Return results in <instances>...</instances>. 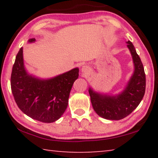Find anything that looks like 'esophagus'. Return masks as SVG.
Wrapping results in <instances>:
<instances>
[{"instance_id": "obj_1", "label": "esophagus", "mask_w": 158, "mask_h": 158, "mask_svg": "<svg viewBox=\"0 0 158 158\" xmlns=\"http://www.w3.org/2000/svg\"><path fill=\"white\" fill-rule=\"evenodd\" d=\"M82 72L84 74H88L90 73V68L88 66H83L82 67Z\"/></svg>"}]
</instances>
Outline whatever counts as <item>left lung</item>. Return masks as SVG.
<instances>
[{
  "label": "left lung",
  "instance_id": "1",
  "mask_svg": "<svg viewBox=\"0 0 158 158\" xmlns=\"http://www.w3.org/2000/svg\"><path fill=\"white\" fill-rule=\"evenodd\" d=\"M133 58L135 72L123 92L116 96L99 94L91 89L89 92L94 111L108 120H121L130 114L139 105L145 93L146 75L143 64L130 41L127 42Z\"/></svg>",
  "mask_w": 158,
  "mask_h": 158
}]
</instances>
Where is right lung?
Returning <instances> with one entry per match:
<instances>
[{"mask_svg": "<svg viewBox=\"0 0 158 158\" xmlns=\"http://www.w3.org/2000/svg\"><path fill=\"white\" fill-rule=\"evenodd\" d=\"M35 41L34 38L28 40ZM78 77V68L47 80L29 75L23 65L21 48L12 67L10 84L15 100L21 111L36 121L53 123L65 112L69 93Z\"/></svg>", "mask_w": 158, "mask_h": 158, "instance_id": "right-lung-1", "label": "right lung"}]
</instances>
